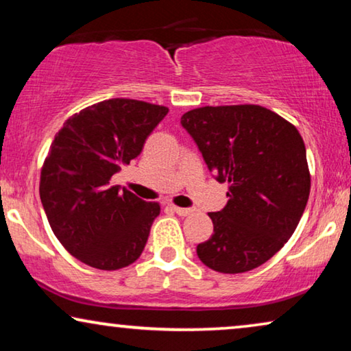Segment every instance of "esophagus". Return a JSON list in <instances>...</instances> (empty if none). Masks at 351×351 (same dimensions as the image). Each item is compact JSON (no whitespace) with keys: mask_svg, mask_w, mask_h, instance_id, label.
<instances>
[{"mask_svg":"<svg viewBox=\"0 0 351 351\" xmlns=\"http://www.w3.org/2000/svg\"><path fill=\"white\" fill-rule=\"evenodd\" d=\"M172 210H174L176 214L182 215V217H185V215H190L193 213V209H189V208H177V206H172Z\"/></svg>","mask_w":351,"mask_h":351,"instance_id":"34e87169","label":"esophagus"}]
</instances>
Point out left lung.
I'll list each match as a JSON object with an SVG mask.
<instances>
[{
    "instance_id": "8db88e82",
    "label": "left lung",
    "mask_w": 351,
    "mask_h": 351,
    "mask_svg": "<svg viewBox=\"0 0 351 351\" xmlns=\"http://www.w3.org/2000/svg\"><path fill=\"white\" fill-rule=\"evenodd\" d=\"M180 124L215 180L228 184V203L209 213L213 237L196 246L199 261L230 275L261 267L292 237L308 201L299 131L258 105L195 108Z\"/></svg>"
}]
</instances>
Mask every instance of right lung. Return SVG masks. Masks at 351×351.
<instances>
[{
    "label": "right lung",
    "mask_w": 351,
    "mask_h": 351,
    "mask_svg": "<svg viewBox=\"0 0 351 351\" xmlns=\"http://www.w3.org/2000/svg\"><path fill=\"white\" fill-rule=\"evenodd\" d=\"M166 107L110 99L66 119L41 169L40 196L52 232L71 256L99 270H119L141 257L160 204L110 179L141 155Z\"/></svg>",
    "instance_id": "right-lung-1"
}]
</instances>
